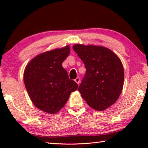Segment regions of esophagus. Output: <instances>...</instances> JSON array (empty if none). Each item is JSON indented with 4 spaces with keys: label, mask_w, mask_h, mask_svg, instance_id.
<instances>
[{
    "label": "esophagus",
    "mask_w": 148,
    "mask_h": 148,
    "mask_svg": "<svg viewBox=\"0 0 148 148\" xmlns=\"http://www.w3.org/2000/svg\"><path fill=\"white\" fill-rule=\"evenodd\" d=\"M75 82H76V83L79 85V83H80V79H79V77H77L75 79Z\"/></svg>",
    "instance_id": "34e87169"
}]
</instances>
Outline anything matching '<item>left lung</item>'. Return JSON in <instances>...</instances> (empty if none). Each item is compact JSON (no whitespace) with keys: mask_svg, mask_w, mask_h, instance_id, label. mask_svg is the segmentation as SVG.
I'll return each mask as SVG.
<instances>
[{"mask_svg":"<svg viewBox=\"0 0 148 148\" xmlns=\"http://www.w3.org/2000/svg\"><path fill=\"white\" fill-rule=\"evenodd\" d=\"M73 49L84 62L86 72L78 91L95 110H106L118 99L123 89L124 71L121 61L102 46L75 44Z\"/></svg>","mask_w":148,"mask_h":148,"instance_id":"1","label":"left lung"}]
</instances>
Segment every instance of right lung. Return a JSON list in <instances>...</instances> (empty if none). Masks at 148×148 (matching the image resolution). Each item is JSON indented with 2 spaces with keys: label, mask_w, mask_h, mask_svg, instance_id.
Segmentation results:
<instances>
[{
  "label": "right lung",
  "mask_w": 148,
  "mask_h": 148,
  "mask_svg": "<svg viewBox=\"0 0 148 148\" xmlns=\"http://www.w3.org/2000/svg\"><path fill=\"white\" fill-rule=\"evenodd\" d=\"M69 53L68 46L44 52L32 59L25 70V86L32 103L48 114L59 112L78 87L62 66Z\"/></svg>",
  "instance_id": "add662e5"
}]
</instances>
